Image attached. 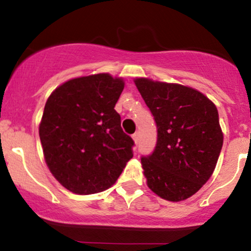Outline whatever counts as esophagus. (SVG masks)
I'll return each instance as SVG.
<instances>
[{"label":"esophagus","mask_w":251,"mask_h":251,"mask_svg":"<svg viewBox=\"0 0 251 251\" xmlns=\"http://www.w3.org/2000/svg\"><path fill=\"white\" fill-rule=\"evenodd\" d=\"M132 138H133V140H134L135 144H139V142H140V133H139V132H135V133L132 135Z\"/></svg>","instance_id":"esophagus-1"}]
</instances>
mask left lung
<instances>
[{
    "instance_id": "1",
    "label": "left lung",
    "mask_w": 251,
    "mask_h": 251,
    "mask_svg": "<svg viewBox=\"0 0 251 251\" xmlns=\"http://www.w3.org/2000/svg\"><path fill=\"white\" fill-rule=\"evenodd\" d=\"M157 124V144L152 154L142 158L148 186L170 201L191 197L216 168L223 145L215 103L197 89L134 80Z\"/></svg>"
}]
</instances>
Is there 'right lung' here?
<instances>
[{
    "instance_id": "add662e5",
    "label": "right lung",
    "mask_w": 251,
    "mask_h": 251,
    "mask_svg": "<svg viewBox=\"0 0 251 251\" xmlns=\"http://www.w3.org/2000/svg\"><path fill=\"white\" fill-rule=\"evenodd\" d=\"M125 82L107 73L75 77L55 88L46 102L39 134L48 169L77 195L111 188L133 157L114 106Z\"/></svg>"
}]
</instances>
